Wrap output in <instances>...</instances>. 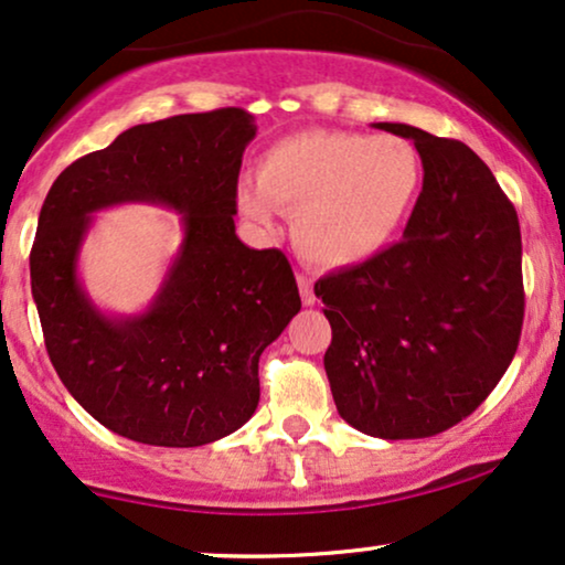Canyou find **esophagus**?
<instances>
[{
	"label": "esophagus",
	"instance_id": "1",
	"mask_svg": "<svg viewBox=\"0 0 565 565\" xmlns=\"http://www.w3.org/2000/svg\"><path fill=\"white\" fill-rule=\"evenodd\" d=\"M299 284V297H302L305 305H316V291H312V281L305 274H297Z\"/></svg>",
	"mask_w": 565,
	"mask_h": 565
}]
</instances>
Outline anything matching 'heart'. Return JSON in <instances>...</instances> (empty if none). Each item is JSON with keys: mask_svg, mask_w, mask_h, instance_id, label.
I'll use <instances>...</instances> for the list:
<instances>
[{"mask_svg": "<svg viewBox=\"0 0 565 565\" xmlns=\"http://www.w3.org/2000/svg\"><path fill=\"white\" fill-rule=\"evenodd\" d=\"M423 188L425 159L402 135L310 130L270 146L258 182H239L237 203L255 224H270L278 205L307 260L344 268L394 242Z\"/></svg>", "mask_w": 565, "mask_h": 565, "instance_id": "b5f03b06", "label": "heart"}]
</instances>
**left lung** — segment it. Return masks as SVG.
I'll use <instances>...</instances> for the list:
<instances>
[{"mask_svg":"<svg viewBox=\"0 0 565 565\" xmlns=\"http://www.w3.org/2000/svg\"><path fill=\"white\" fill-rule=\"evenodd\" d=\"M412 140L425 188L404 237L323 276V356L341 417L385 440L438 435L495 388L524 323L521 232L511 200L461 140L377 122Z\"/></svg>","mask_w":565,"mask_h":565,"instance_id":"obj_1","label":"left lung"}]
</instances>
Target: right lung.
<instances>
[{
  "label": "right lung",
  "mask_w": 565,
  "mask_h": 565,
  "mask_svg": "<svg viewBox=\"0 0 565 565\" xmlns=\"http://www.w3.org/2000/svg\"><path fill=\"white\" fill-rule=\"evenodd\" d=\"M245 109L135 125L56 177L31 249V289L49 360L75 402L111 433L148 446H205L239 430L260 402L258 360L297 316L281 249L234 232ZM151 202L183 216V245L154 302L106 317L76 276L92 213Z\"/></svg>",
  "instance_id": "right-lung-1"
}]
</instances>
